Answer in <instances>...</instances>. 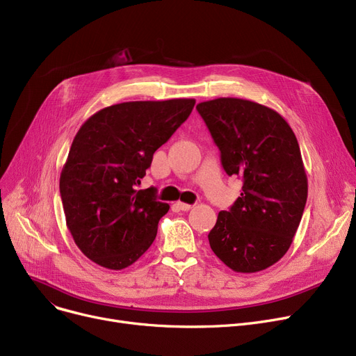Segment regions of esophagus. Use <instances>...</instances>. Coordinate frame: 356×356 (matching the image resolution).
<instances>
[{
	"label": "esophagus",
	"instance_id": "obj_1",
	"mask_svg": "<svg viewBox=\"0 0 356 356\" xmlns=\"http://www.w3.org/2000/svg\"><path fill=\"white\" fill-rule=\"evenodd\" d=\"M177 208L180 211H191L193 208V204H189V203H184V202H177Z\"/></svg>",
	"mask_w": 356,
	"mask_h": 356
}]
</instances>
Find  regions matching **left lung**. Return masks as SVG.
Here are the masks:
<instances>
[{
    "label": "left lung",
    "instance_id": "8db88e82",
    "mask_svg": "<svg viewBox=\"0 0 356 356\" xmlns=\"http://www.w3.org/2000/svg\"><path fill=\"white\" fill-rule=\"evenodd\" d=\"M229 176L244 180L209 232L215 255L235 273L263 271L289 251L307 200L297 138L277 111L241 98L197 104Z\"/></svg>",
    "mask_w": 356,
    "mask_h": 356
}]
</instances>
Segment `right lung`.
Returning <instances> with one entry per match:
<instances>
[{"instance_id":"add662e5","label":"right lung","mask_w":356,"mask_h":356,"mask_svg":"<svg viewBox=\"0 0 356 356\" xmlns=\"http://www.w3.org/2000/svg\"><path fill=\"white\" fill-rule=\"evenodd\" d=\"M195 99L133 101L106 106L74 136L60 173L66 227L74 244L108 270L134 264L170 207L137 186L153 154L188 120Z\"/></svg>"}]
</instances>
